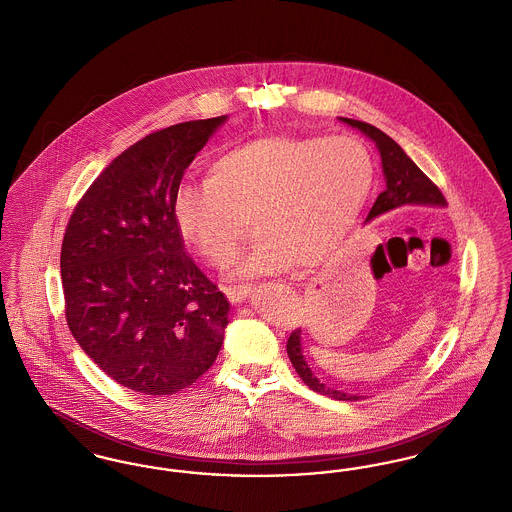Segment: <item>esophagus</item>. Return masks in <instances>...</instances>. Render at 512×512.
I'll return each mask as SVG.
<instances>
[{"mask_svg": "<svg viewBox=\"0 0 512 512\" xmlns=\"http://www.w3.org/2000/svg\"><path fill=\"white\" fill-rule=\"evenodd\" d=\"M224 293H226V297L230 299V301H242L245 295L249 293V284H234V286H226L224 288Z\"/></svg>", "mask_w": 512, "mask_h": 512, "instance_id": "obj_1", "label": "esophagus"}]
</instances>
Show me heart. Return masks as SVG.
I'll list each match as a JSON object with an SVG mask.
<instances>
[{"label": "heart", "mask_w": 512, "mask_h": 512, "mask_svg": "<svg viewBox=\"0 0 512 512\" xmlns=\"http://www.w3.org/2000/svg\"><path fill=\"white\" fill-rule=\"evenodd\" d=\"M374 182L370 151L355 136H270L217 157L209 182L174 195L178 232L213 267H228L249 234H259L242 276L315 267L349 232Z\"/></svg>", "instance_id": "b5f03b06"}]
</instances>
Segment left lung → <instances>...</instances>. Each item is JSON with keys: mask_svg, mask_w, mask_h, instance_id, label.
<instances>
[{"mask_svg": "<svg viewBox=\"0 0 512 512\" xmlns=\"http://www.w3.org/2000/svg\"><path fill=\"white\" fill-rule=\"evenodd\" d=\"M341 121L365 132L370 140L376 142L380 157H382V167L386 174V190L376 197L366 220L374 219L382 213H388L391 209H397L403 205H428V207H445L447 205V199L443 197L438 186L414 165L413 161L409 159V155L401 149L397 142H393L386 132H382L380 128H376L368 122L355 121V119H341ZM286 349H288V357L292 361L295 372L311 390L328 395L332 399H338V401H359L361 399L359 395H349L340 390H332L318 382L303 357L299 328H295L290 334Z\"/></svg>", "mask_w": 512, "mask_h": 512, "instance_id": "obj_1", "label": "left lung"}]
</instances>
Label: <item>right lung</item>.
Returning <instances> with one entry per match:
<instances>
[{"instance_id": "obj_1", "label": "right lung", "mask_w": 512, "mask_h": 512, "mask_svg": "<svg viewBox=\"0 0 512 512\" xmlns=\"http://www.w3.org/2000/svg\"><path fill=\"white\" fill-rule=\"evenodd\" d=\"M224 119L172 124L124 149L67 224V324L84 353L128 390H186L219 355L228 301L186 251L172 205L184 171Z\"/></svg>"}]
</instances>
